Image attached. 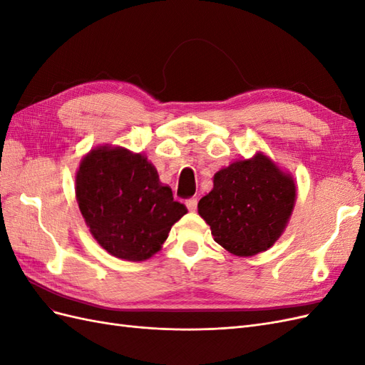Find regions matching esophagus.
Masks as SVG:
<instances>
[{
  "label": "esophagus",
  "instance_id": "1",
  "mask_svg": "<svg viewBox=\"0 0 365 365\" xmlns=\"http://www.w3.org/2000/svg\"><path fill=\"white\" fill-rule=\"evenodd\" d=\"M185 205H187V208L190 210V212H195V210L197 208V200H196V197H190V200L185 201Z\"/></svg>",
  "mask_w": 365,
  "mask_h": 365
}]
</instances>
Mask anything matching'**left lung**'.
Here are the masks:
<instances>
[{
  "label": "left lung",
  "instance_id": "8db88e82",
  "mask_svg": "<svg viewBox=\"0 0 365 365\" xmlns=\"http://www.w3.org/2000/svg\"><path fill=\"white\" fill-rule=\"evenodd\" d=\"M297 189L289 173L256 153L215 173L213 190L197 204L215 242L247 257L275 244L291 217Z\"/></svg>",
  "mask_w": 365,
  "mask_h": 365
}]
</instances>
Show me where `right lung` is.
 <instances>
[{"label":"right lung","instance_id":"1","mask_svg":"<svg viewBox=\"0 0 365 365\" xmlns=\"http://www.w3.org/2000/svg\"><path fill=\"white\" fill-rule=\"evenodd\" d=\"M76 197L98 245L132 262L160 251L172 225L187 213L148 158L125 148L86 153L76 173Z\"/></svg>","mask_w":365,"mask_h":365}]
</instances>
